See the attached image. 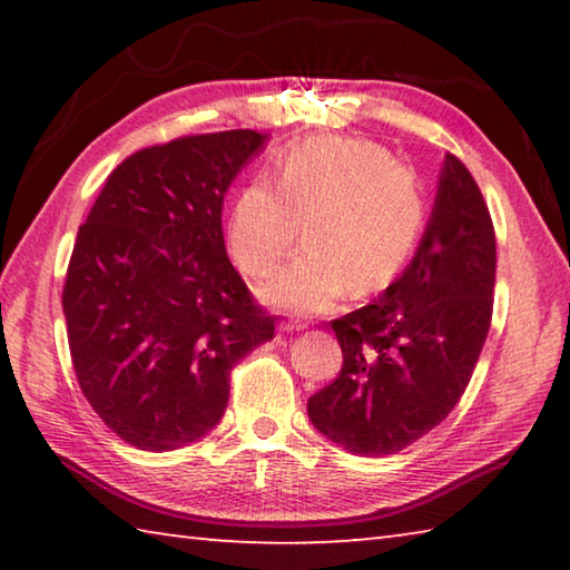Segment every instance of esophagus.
<instances>
[{"label":"esophagus","instance_id":"obj_1","mask_svg":"<svg viewBox=\"0 0 570 570\" xmlns=\"http://www.w3.org/2000/svg\"><path fill=\"white\" fill-rule=\"evenodd\" d=\"M304 322H294V320H288V322H282V330L284 332H302L304 330Z\"/></svg>","mask_w":570,"mask_h":570}]
</instances>
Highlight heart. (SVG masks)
<instances>
[{
    "label": "heart",
    "mask_w": 570,
    "mask_h": 570,
    "mask_svg": "<svg viewBox=\"0 0 570 570\" xmlns=\"http://www.w3.org/2000/svg\"><path fill=\"white\" fill-rule=\"evenodd\" d=\"M274 186L256 180L238 193L228 246L246 274L266 276L304 224L308 244L264 288L276 306L322 312L350 288L387 286L420 240L422 180L380 142L342 135L298 142L278 160Z\"/></svg>",
    "instance_id": "1"
}]
</instances>
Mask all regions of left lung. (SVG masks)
<instances>
[{
  "label": "left lung",
  "mask_w": 570,
  "mask_h": 570,
  "mask_svg": "<svg viewBox=\"0 0 570 570\" xmlns=\"http://www.w3.org/2000/svg\"><path fill=\"white\" fill-rule=\"evenodd\" d=\"M495 228L465 163L448 153L412 264L380 298L332 322L342 372L306 402L336 445L384 458L448 417L493 320Z\"/></svg>",
  "instance_id": "1"
}]
</instances>
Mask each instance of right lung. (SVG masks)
<instances>
[{
	"mask_svg": "<svg viewBox=\"0 0 570 570\" xmlns=\"http://www.w3.org/2000/svg\"><path fill=\"white\" fill-rule=\"evenodd\" d=\"M268 135L224 130L150 146L115 168L77 230L62 308L72 366L98 417L166 452L224 417L230 370L274 340L230 266L224 196Z\"/></svg>",
	"mask_w": 570,
	"mask_h": 570,
	"instance_id": "right-lung-1",
	"label": "right lung"
}]
</instances>
